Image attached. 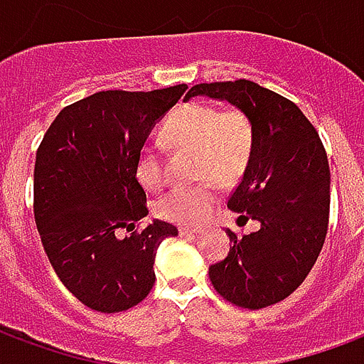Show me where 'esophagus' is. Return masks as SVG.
<instances>
[{"mask_svg": "<svg viewBox=\"0 0 364 364\" xmlns=\"http://www.w3.org/2000/svg\"><path fill=\"white\" fill-rule=\"evenodd\" d=\"M198 234V230L195 228H179V236L183 237H193V236H197Z\"/></svg>", "mask_w": 364, "mask_h": 364, "instance_id": "esophagus-1", "label": "esophagus"}]
</instances>
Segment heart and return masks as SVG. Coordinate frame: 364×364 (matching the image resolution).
Returning a JSON list of instances; mask_svg holds the SVG:
<instances>
[{"instance_id":"obj_1","label":"heart","mask_w":364,"mask_h":364,"mask_svg":"<svg viewBox=\"0 0 364 364\" xmlns=\"http://www.w3.org/2000/svg\"><path fill=\"white\" fill-rule=\"evenodd\" d=\"M161 134L175 150L197 154L195 177L203 183L191 189L169 191L156 203V214L181 226L200 224L218 198L213 181L230 187L247 171L255 151V124L237 107L220 109L205 101H189L167 117ZM136 177L148 191H159L166 185L159 148L146 146L140 151Z\"/></svg>"}]
</instances>
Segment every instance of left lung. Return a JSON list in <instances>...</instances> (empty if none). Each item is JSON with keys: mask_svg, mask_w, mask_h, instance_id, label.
I'll return each instance as SVG.
<instances>
[{"mask_svg": "<svg viewBox=\"0 0 364 364\" xmlns=\"http://www.w3.org/2000/svg\"><path fill=\"white\" fill-rule=\"evenodd\" d=\"M208 95L236 105L255 124V151L228 198L237 222L259 220L247 236L228 230V255L208 269L214 290L237 308L277 304L304 282L326 242L329 164L304 112L287 97L250 80L193 85L187 99Z\"/></svg>", "mask_w": 364, "mask_h": 364, "instance_id": "left-lung-1", "label": "left lung"}]
</instances>
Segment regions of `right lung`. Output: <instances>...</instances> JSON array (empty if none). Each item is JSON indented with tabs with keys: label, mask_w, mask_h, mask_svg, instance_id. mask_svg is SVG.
I'll list each match as a JSON object with an SVG mask.
<instances>
[{
	"label": "right lung",
	"mask_w": 364,
	"mask_h": 364,
	"mask_svg": "<svg viewBox=\"0 0 364 364\" xmlns=\"http://www.w3.org/2000/svg\"><path fill=\"white\" fill-rule=\"evenodd\" d=\"M187 91H99L58 112L35 161V220L60 281L91 310L124 312L150 294L156 250L177 228L148 214L136 164L146 138ZM127 229L131 236L120 238Z\"/></svg>",
	"instance_id": "add662e5"
}]
</instances>
